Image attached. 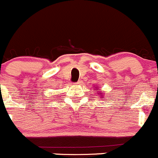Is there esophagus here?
<instances>
[{
  "label": "esophagus",
  "instance_id": "1",
  "mask_svg": "<svg viewBox=\"0 0 158 158\" xmlns=\"http://www.w3.org/2000/svg\"><path fill=\"white\" fill-rule=\"evenodd\" d=\"M81 83H82V82H81V81H78L77 82H76V85H81Z\"/></svg>",
  "mask_w": 158,
  "mask_h": 158
}]
</instances>
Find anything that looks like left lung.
I'll use <instances>...</instances> for the list:
<instances>
[{
  "mask_svg": "<svg viewBox=\"0 0 158 158\" xmlns=\"http://www.w3.org/2000/svg\"><path fill=\"white\" fill-rule=\"evenodd\" d=\"M99 94L102 95V93H100V94ZM102 98H104V97H103V96H102Z\"/></svg>",
  "mask_w": 158,
  "mask_h": 158,
  "instance_id": "1",
  "label": "left lung"
}]
</instances>
